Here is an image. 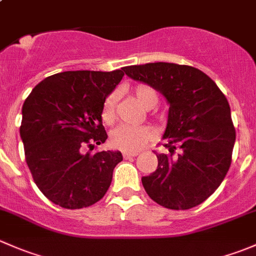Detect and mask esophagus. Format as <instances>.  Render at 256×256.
<instances>
[{"label":"esophagus","instance_id":"obj_1","mask_svg":"<svg viewBox=\"0 0 256 256\" xmlns=\"http://www.w3.org/2000/svg\"><path fill=\"white\" fill-rule=\"evenodd\" d=\"M122 156H124V158L128 160V158H131V157L138 156V152H124Z\"/></svg>","mask_w":256,"mask_h":256}]
</instances>
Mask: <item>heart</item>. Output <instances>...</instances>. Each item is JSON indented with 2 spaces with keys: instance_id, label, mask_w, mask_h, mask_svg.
<instances>
[{
  "instance_id": "1",
  "label": "heart",
  "mask_w": 256,
  "mask_h": 256,
  "mask_svg": "<svg viewBox=\"0 0 256 256\" xmlns=\"http://www.w3.org/2000/svg\"><path fill=\"white\" fill-rule=\"evenodd\" d=\"M136 102L144 108L152 109L158 102V95L156 90L146 84L135 85L131 90ZM118 92H112L104 100L102 108V118L105 124H112L116 116V104H118ZM154 138V131L148 128H130L121 125L110 132V144L116 150L125 152L138 151L141 147L148 144Z\"/></svg>"
}]
</instances>
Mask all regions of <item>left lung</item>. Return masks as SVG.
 Listing matches in <instances>:
<instances>
[{"mask_svg": "<svg viewBox=\"0 0 256 256\" xmlns=\"http://www.w3.org/2000/svg\"><path fill=\"white\" fill-rule=\"evenodd\" d=\"M122 70L161 92L170 105L162 136L168 154H156L157 170L142 177L144 190L164 208L200 204L220 186L232 164L236 128L228 100L207 74L190 66L158 62Z\"/></svg>", "mask_w": 256, "mask_h": 256, "instance_id": "1", "label": "left lung"}]
</instances>
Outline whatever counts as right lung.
Instances as JSON below:
<instances>
[{
	"mask_svg": "<svg viewBox=\"0 0 256 256\" xmlns=\"http://www.w3.org/2000/svg\"><path fill=\"white\" fill-rule=\"evenodd\" d=\"M122 76L120 69L63 72L42 80L26 99L20 128L26 162L54 204L89 207L109 190L121 152L84 154V148L108 138L102 108Z\"/></svg>",
	"mask_w": 256,
	"mask_h": 256,
	"instance_id": "1",
	"label": "right lung"
}]
</instances>
